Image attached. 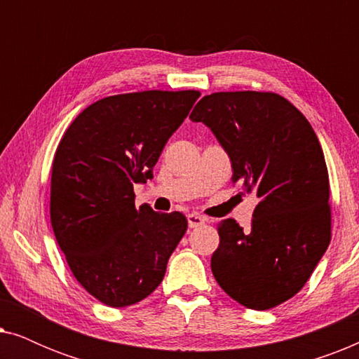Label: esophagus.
Segmentation results:
<instances>
[{
	"label": "esophagus",
	"instance_id": "esophagus-1",
	"mask_svg": "<svg viewBox=\"0 0 359 359\" xmlns=\"http://www.w3.org/2000/svg\"><path fill=\"white\" fill-rule=\"evenodd\" d=\"M205 222V219L203 215L199 214H188V225L189 229H196V227H201Z\"/></svg>",
	"mask_w": 359,
	"mask_h": 359
}]
</instances>
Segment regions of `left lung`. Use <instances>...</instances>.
Masks as SVG:
<instances>
[{
	"label": "left lung",
	"instance_id": "left-lung-1",
	"mask_svg": "<svg viewBox=\"0 0 359 359\" xmlns=\"http://www.w3.org/2000/svg\"><path fill=\"white\" fill-rule=\"evenodd\" d=\"M222 144L232 183L255 193L250 229L217 224L210 268L233 301L268 311L296 296L332 240L328 170L312 126L271 91H220L191 112Z\"/></svg>",
	"mask_w": 359,
	"mask_h": 359
}]
</instances>
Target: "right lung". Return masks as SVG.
Segmentation results:
<instances>
[{"instance_id": "right-lung-1", "label": "right lung", "mask_w": 359, "mask_h": 359, "mask_svg": "<svg viewBox=\"0 0 359 359\" xmlns=\"http://www.w3.org/2000/svg\"><path fill=\"white\" fill-rule=\"evenodd\" d=\"M201 96L149 90L107 96L83 109L53 155L50 222L73 276L109 307L158 287L188 229L181 212L135 208V183L154 166Z\"/></svg>"}]
</instances>
